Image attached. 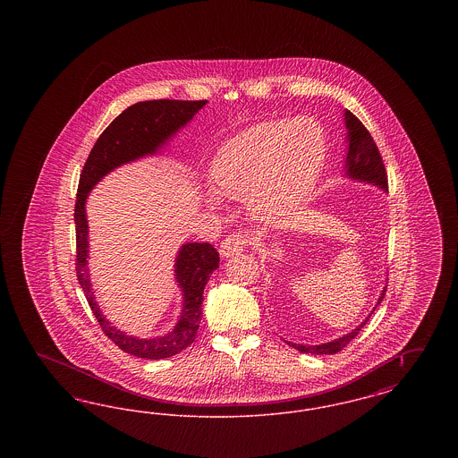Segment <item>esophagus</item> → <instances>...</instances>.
Wrapping results in <instances>:
<instances>
[{"label":"esophagus","mask_w":458,"mask_h":458,"mask_svg":"<svg viewBox=\"0 0 458 458\" xmlns=\"http://www.w3.org/2000/svg\"><path fill=\"white\" fill-rule=\"evenodd\" d=\"M245 245H247V239L245 237H242V235H228L219 245V254H221V258L237 256V254L245 250Z\"/></svg>","instance_id":"esophagus-1"}]
</instances>
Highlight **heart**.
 I'll return each instance as SVG.
<instances>
[{
	"label": "heart",
	"mask_w": 458,
	"mask_h": 458,
	"mask_svg": "<svg viewBox=\"0 0 458 458\" xmlns=\"http://www.w3.org/2000/svg\"><path fill=\"white\" fill-rule=\"evenodd\" d=\"M327 159V135L310 118L264 122L226 142L211 163L216 196L247 200L256 218L271 221L316 185ZM209 204L216 199L209 196Z\"/></svg>",
	"instance_id": "obj_1"
}]
</instances>
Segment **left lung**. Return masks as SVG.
Wrapping results in <instances>:
<instances>
[{
    "mask_svg": "<svg viewBox=\"0 0 458 458\" xmlns=\"http://www.w3.org/2000/svg\"><path fill=\"white\" fill-rule=\"evenodd\" d=\"M344 120H345V129H347V144H349V151H347V159H345V176H349L352 180L357 182H368L372 183L383 191H388V174L385 170V163L383 157L377 151V146L374 144L372 137H370L369 131L362 125V122L349 111L345 109L344 113ZM386 293V286L381 292V297L377 299V304L383 301ZM372 314V310H370ZM369 316L366 318L364 323H360L355 329H352L347 335L327 342V344H321V345H299V344H290V347L304 352V353H314V355H321V353H336L344 347H347L352 338H355L359 335V331L364 327V325L369 321Z\"/></svg>",
    "mask_w": 458,
    "mask_h": 458,
    "instance_id": "1",
    "label": "left lung"
}]
</instances>
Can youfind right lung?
Returning <instances> with one entry per match:
<instances>
[{"label":"right lung","mask_w":458,"mask_h":458,"mask_svg":"<svg viewBox=\"0 0 458 458\" xmlns=\"http://www.w3.org/2000/svg\"><path fill=\"white\" fill-rule=\"evenodd\" d=\"M208 101L156 99L135 103L120 113L99 135L82 168L75 200L77 261L75 271L92 314L109 340L120 349L140 359H168L192 345L202 318V293L211 273L218 267V250L204 242L182 245L174 259V278L182 288L183 304L174 329L156 338H137L113 327L96 302L89 278V225L86 199L92 187L114 168L144 156L156 154L176 131L185 127Z\"/></svg>","instance_id":"right-lung-1"}]
</instances>
